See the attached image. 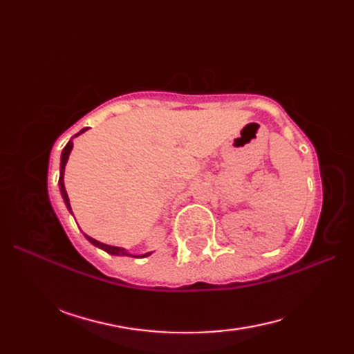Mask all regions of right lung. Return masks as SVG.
Wrapping results in <instances>:
<instances>
[{"instance_id":"add662e5","label":"right lung","mask_w":354,"mask_h":354,"mask_svg":"<svg viewBox=\"0 0 354 354\" xmlns=\"http://www.w3.org/2000/svg\"><path fill=\"white\" fill-rule=\"evenodd\" d=\"M85 131H88V127H85V129H82L79 133L74 135V137H77V135L84 133ZM71 149H73V140H70V141H68V145H66V146L64 147V150H62V156H61V175H59V189H61L64 202H65L66 208L70 209V213H73V212H71V205H70L68 194H66V190H65V184H64V173H65V165H66V161H68V156H70V153H71ZM85 237H86L88 242H91L94 246L100 248V250L106 251L108 254H112V255H126V257L142 259V257H147V255L152 254V252H146V254H141V255H132V254L127 252V251L124 250V248H118V246H111V245H106V243H102V242H99V240H95V239L89 237V236H86V234H85Z\"/></svg>"}]
</instances>
